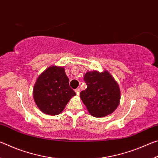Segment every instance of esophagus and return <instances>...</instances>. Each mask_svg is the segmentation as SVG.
I'll use <instances>...</instances> for the list:
<instances>
[{"mask_svg": "<svg viewBox=\"0 0 158 158\" xmlns=\"http://www.w3.org/2000/svg\"><path fill=\"white\" fill-rule=\"evenodd\" d=\"M75 92L77 93V95H79V93H80V89L79 88H77V89H75Z\"/></svg>", "mask_w": 158, "mask_h": 158, "instance_id": "obj_1", "label": "esophagus"}]
</instances>
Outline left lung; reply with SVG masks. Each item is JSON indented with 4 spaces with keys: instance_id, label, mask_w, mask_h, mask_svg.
Segmentation results:
<instances>
[{
    "instance_id": "1",
    "label": "left lung",
    "mask_w": 158,
    "mask_h": 158,
    "mask_svg": "<svg viewBox=\"0 0 158 158\" xmlns=\"http://www.w3.org/2000/svg\"><path fill=\"white\" fill-rule=\"evenodd\" d=\"M87 89L80 98L91 116L102 118L116 110L121 100L118 84L107 70L87 72L84 76Z\"/></svg>"
}]
</instances>
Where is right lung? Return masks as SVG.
I'll return each instance as SVG.
<instances>
[{"instance_id": "right-lung-1", "label": "right lung", "mask_w": 158, "mask_h": 158, "mask_svg": "<svg viewBox=\"0 0 158 158\" xmlns=\"http://www.w3.org/2000/svg\"><path fill=\"white\" fill-rule=\"evenodd\" d=\"M33 95L40 110L45 114L56 116L64 110L76 93L69 87L64 67L52 65L37 77Z\"/></svg>"}]
</instances>
